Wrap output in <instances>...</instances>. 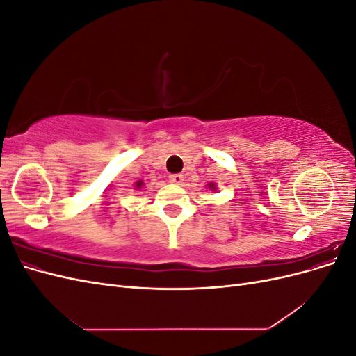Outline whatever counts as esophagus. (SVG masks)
I'll use <instances>...</instances> for the list:
<instances>
[{"label":"esophagus","instance_id":"obj_1","mask_svg":"<svg viewBox=\"0 0 356 356\" xmlns=\"http://www.w3.org/2000/svg\"><path fill=\"white\" fill-rule=\"evenodd\" d=\"M169 181L174 182V184H181V182L184 181V175H182V174H172V175H169Z\"/></svg>","mask_w":356,"mask_h":356}]
</instances>
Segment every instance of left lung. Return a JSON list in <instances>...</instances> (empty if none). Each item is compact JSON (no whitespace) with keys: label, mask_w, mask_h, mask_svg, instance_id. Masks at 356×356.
<instances>
[{"label":"left lung","mask_w":356,"mask_h":356,"mask_svg":"<svg viewBox=\"0 0 356 356\" xmlns=\"http://www.w3.org/2000/svg\"><path fill=\"white\" fill-rule=\"evenodd\" d=\"M211 187H212V186H211Z\"/></svg>","instance_id":"obj_1"}]
</instances>
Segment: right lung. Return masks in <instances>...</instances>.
I'll list each match as a JSON object with an SVG mask.
<instances>
[{
    "label": "right lung",
    "instance_id": "1",
    "mask_svg": "<svg viewBox=\"0 0 356 356\" xmlns=\"http://www.w3.org/2000/svg\"><path fill=\"white\" fill-rule=\"evenodd\" d=\"M141 184H143V182H141V181H139V182H138V187H141Z\"/></svg>",
    "mask_w": 356,
    "mask_h": 356
}]
</instances>
